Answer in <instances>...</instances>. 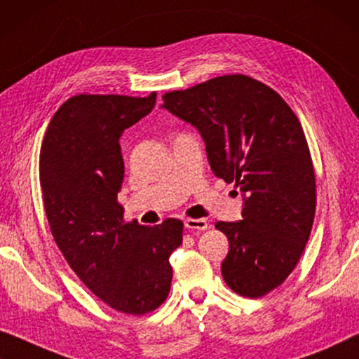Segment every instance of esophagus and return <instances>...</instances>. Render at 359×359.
Listing matches in <instances>:
<instances>
[{
  "mask_svg": "<svg viewBox=\"0 0 359 359\" xmlns=\"http://www.w3.org/2000/svg\"><path fill=\"white\" fill-rule=\"evenodd\" d=\"M185 228L190 229V231H205L210 228V224L206 223V219H185Z\"/></svg>",
  "mask_w": 359,
  "mask_h": 359,
  "instance_id": "34e87169",
  "label": "esophagus"
}]
</instances>
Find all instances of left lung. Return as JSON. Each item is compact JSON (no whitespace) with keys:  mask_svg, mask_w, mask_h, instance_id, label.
Instances as JSON below:
<instances>
[{"mask_svg":"<svg viewBox=\"0 0 359 359\" xmlns=\"http://www.w3.org/2000/svg\"><path fill=\"white\" fill-rule=\"evenodd\" d=\"M161 107L198 130L216 177L242 191V219L216 223L229 241L221 273L232 291L260 297L304 252L316 215V175L299 120L278 93L228 74L163 95Z\"/></svg>","mask_w":359,"mask_h":359,"instance_id":"left-lung-1","label":"left lung"}]
</instances>
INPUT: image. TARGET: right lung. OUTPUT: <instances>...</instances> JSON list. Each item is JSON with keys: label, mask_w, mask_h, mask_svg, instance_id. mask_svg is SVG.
Listing matches in <instances>:
<instances>
[{"label": "right lung", "mask_w": 359, "mask_h": 359, "mask_svg": "<svg viewBox=\"0 0 359 359\" xmlns=\"http://www.w3.org/2000/svg\"><path fill=\"white\" fill-rule=\"evenodd\" d=\"M156 104L148 97L81 94L53 115L40 149V185L53 239L79 280L112 309L141 316L165 301L180 219L125 223L120 138Z\"/></svg>", "instance_id": "add662e5"}]
</instances>
